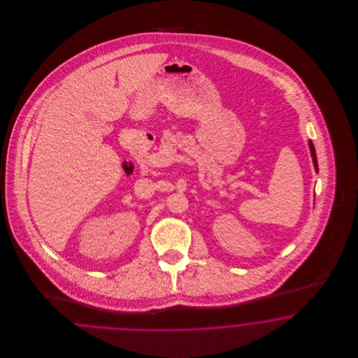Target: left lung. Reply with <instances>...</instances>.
Here are the masks:
<instances>
[{"label":"left lung","instance_id":"obj_1","mask_svg":"<svg viewBox=\"0 0 358 358\" xmlns=\"http://www.w3.org/2000/svg\"><path fill=\"white\" fill-rule=\"evenodd\" d=\"M308 146H310V152H311V157H313V164H314V168L315 171H318V164H317V155H315V149H314V145L311 141H308Z\"/></svg>","mask_w":358,"mask_h":358}]
</instances>
